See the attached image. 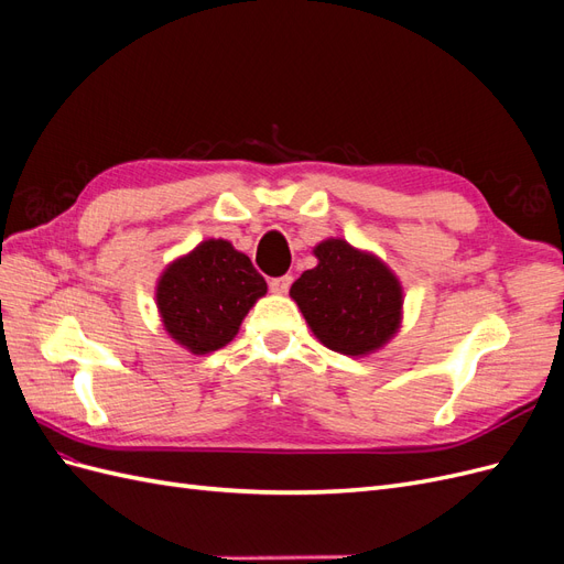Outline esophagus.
Returning a JSON list of instances; mask_svg holds the SVG:
<instances>
[{
	"label": "esophagus",
	"mask_w": 564,
	"mask_h": 564,
	"mask_svg": "<svg viewBox=\"0 0 564 564\" xmlns=\"http://www.w3.org/2000/svg\"><path fill=\"white\" fill-rule=\"evenodd\" d=\"M289 286H292V278H289V275L270 280V292L272 294H286Z\"/></svg>",
	"instance_id": "obj_1"
}]
</instances>
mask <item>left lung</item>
I'll return each instance as SVG.
<instances>
[{"label":"left lung","instance_id":"1","mask_svg":"<svg viewBox=\"0 0 564 564\" xmlns=\"http://www.w3.org/2000/svg\"><path fill=\"white\" fill-rule=\"evenodd\" d=\"M317 265L289 289L315 338L334 352L365 357L400 332L402 284L377 253L340 237L322 240Z\"/></svg>","mask_w":564,"mask_h":564}]
</instances>
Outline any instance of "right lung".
Wrapping results in <instances>:
<instances>
[{"label": "right lung", "mask_w": 564, "mask_h": 564, "mask_svg": "<svg viewBox=\"0 0 564 564\" xmlns=\"http://www.w3.org/2000/svg\"><path fill=\"white\" fill-rule=\"evenodd\" d=\"M268 284L228 240H204L169 263L155 301L164 332L193 355L228 346Z\"/></svg>", "instance_id": "obj_1"}]
</instances>
